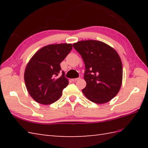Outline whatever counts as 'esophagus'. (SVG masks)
<instances>
[{
  "label": "esophagus",
  "mask_w": 148,
  "mask_h": 148,
  "mask_svg": "<svg viewBox=\"0 0 148 148\" xmlns=\"http://www.w3.org/2000/svg\"><path fill=\"white\" fill-rule=\"evenodd\" d=\"M79 79V77H77V78H73V79H72L71 80L73 81V82H75V81H76L77 80H78Z\"/></svg>",
  "instance_id": "34e87169"
}]
</instances>
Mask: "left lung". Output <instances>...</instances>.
<instances>
[{"label":"left lung","instance_id":"obj_1","mask_svg":"<svg viewBox=\"0 0 148 148\" xmlns=\"http://www.w3.org/2000/svg\"><path fill=\"white\" fill-rule=\"evenodd\" d=\"M73 46L85 64L83 94L94 103L108 102L117 95L122 84L123 66L118 53L96 40H80Z\"/></svg>","mask_w":148,"mask_h":148}]
</instances>
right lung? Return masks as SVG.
I'll return each mask as SVG.
<instances>
[{"instance_id": "add662e5", "label": "right lung", "mask_w": 148, "mask_h": 148, "mask_svg": "<svg viewBox=\"0 0 148 148\" xmlns=\"http://www.w3.org/2000/svg\"><path fill=\"white\" fill-rule=\"evenodd\" d=\"M72 49L71 44L49 45L38 50L27 64L24 79L27 91L39 103L51 104L56 102L68 85L69 81L62 75L57 77L60 63Z\"/></svg>"}]
</instances>
